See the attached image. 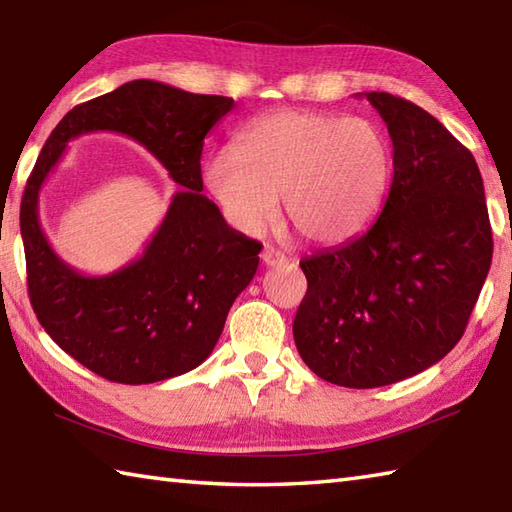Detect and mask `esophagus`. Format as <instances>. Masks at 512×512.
<instances>
[{
  "label": "esophagus",
  "instance_id": "esophagus-1",
  "mask_svg": "<svg viewBox=\"0 0 512 512\" xmlns=\"http://www.w3.org/2000/svg\"><path fill=\"white\" fill-rule=\"evenodd\" d=\"M262 262H264V266H281L286 262V255L273 246H266L262 253Z\"/></svg>",
  "mask_w": 512,
  "mask_h": 512
}]
</instances>
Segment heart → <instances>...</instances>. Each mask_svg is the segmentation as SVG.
I'll return each mask as SVG.
<instances>
[{
  "instance_id": "b5f03b06",
  "label": "heart",
  "mask_w": 512,
  "mask_h": 512,
  "mask_svg": "<svg viewBox=\"0 0 512 512\" xmlns=\"http://www.w3.org/2000/svg\"><path fill=\"white\" fill-rule=\"evenodd\" d=\"M391 178V145L365 118L281 110L250 123L235 149L217 151L204 184L239 231L277 215L312 244H339L376 215Z\"/></svg>"
}]
</instances>
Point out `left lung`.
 Wrapping results in <instances>:
<instances>
[{
    "label": "left lung",
    "instance_id": "left-lung-1",
    "mask_svg": "<svg viewBox=\"0 0 512 512\" xmlns=\"http://www.w3.org/2000/svg\"><path fill=\"white\" fill-rule=\"evenodd\" d=\"M394 145L376 222L301 262L308 292L292 334L314 374L372 389L436 365L462 339L493 259L484 182L473 154L438 118L365 92Z\"/></svg>",
    "mask_w": 512,
    "mask_h": 512
}]
</instances>
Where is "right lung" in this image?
<instances>
[{"mask_svg": "<svg viewBox=\"0 0 512 512\" xmlns=\"http://www.w3.org/2000/svg\"><path fill=\"white\" fill-rule=\"evenodd\" d=\"M231 110L228 96L129 81L65 114L30 173L19 224L32 310L63 352L112 383L149 385L204 363L255 277L262 244L228 226L202 195L204 138ZM92 131L136 139L183 187L144 255L101 278L65 265L38 222L42 182L67 140Z\"/></svg>", "mask_w": 512, "mask_h": 512, "instance_id": "right-lung-1", "label": "right lung"}]
</instances>
